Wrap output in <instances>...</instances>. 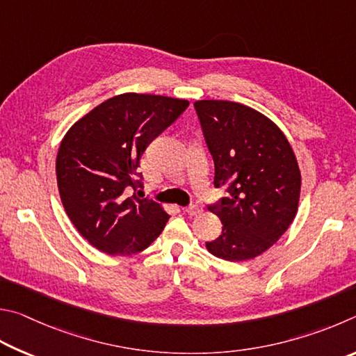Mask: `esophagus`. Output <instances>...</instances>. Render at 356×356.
<instances>
[{
	"label": "esophagus",
	"mask_w": 356,
	"mask_h": 356,
	"mask_svg": "<svg viewBox=\"0 0 356 356\" xmlns=\"http://www.w3.org/2000/svg\"><path fill=\"white\" fill-rule=\"evenodd\" d=\"M202 207H198V204H192V207H189V208H186V213H188V216H191V217H194V216H198L202 213Z\"/></svg>",
	"instance_id": "34e87169"
}]
</instances>
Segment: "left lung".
<instances>
[{
	"label": "left lung",
	"instance_id": "obj_1",
	"mask_svg": "<svg viewBox=\"0 0 356 356\" xmlns=\"http://www.w3.org/2000/svg\"><path fill=\"white\" fill-rule=\"evenodd\" d=\"M214 159V186L227 197L209 211L222 234L207 248L225 261H247L275 244L296 219L302 175L289 140L269 117L227 99L194 103Z\"/></svg>",
	"mask_w": 356,
	"mask_h": 356
}]
</instances>
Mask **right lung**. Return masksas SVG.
I'll return each mask as SVG.
<instances>
[{"label": "right lung", "mask_w": 356, "mask_h": 356, "mask_svg": "<svg viewBox=\"0 0 356 356\" xmlns=\"http://www.w3.org/2000/svg\"><path fill=\"white\" fill-rule=\"evenodd\" d=\"M188 99L122 93L106 99L60 142L56 178L62 204L79 234L108 254H134L152 244L170 219L159 203L136 194L143 149L177 120Z\"/></svg>", "instance_id": "right-lung-1"}]
</instances>
